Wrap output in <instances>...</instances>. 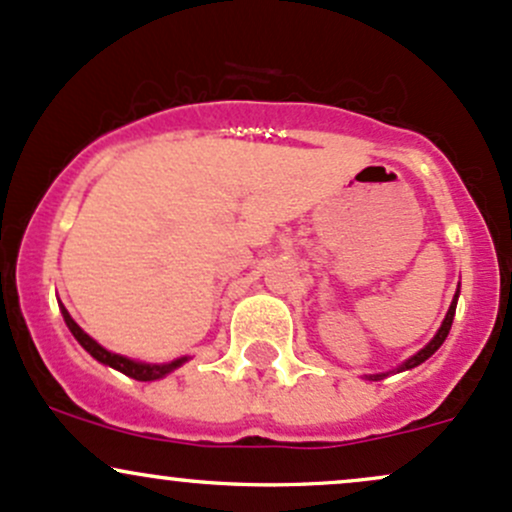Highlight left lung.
Returning <instances> with one entry per match:
<instances>
[{"label":"left lung","mask_w":512,"mask_h":512,"mask_svg":"<svg viewBox=\"0 0 512 512\" xmlns=\"http://www.w3.org/2000/svg\"><path fill=\"white\" fill-rule=\"evenodd\" d=\"M457 299H459V289H457V294H454V299H452V306H449L447 316H445V320H442V325H440V330H437V335H435V338H432V340L428 342V345L423 347V350H420V352H415V355H413L411 359H406V362H403L401 367H398V369H393V372H406V369H413V367H418V364H423L425 359L432 357V355H435L437 350H440V345H442V342L447 340V335H449V328H452L454 311H457ZM384 376H389V374H372V376H369V379L376 381V379H384Z\"/></svg>","instance_id":"obj_1"}]
</instances>
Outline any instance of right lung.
<instances>
[{
  "mask_svg": "<svg viewBox=\"0 0 512 512\" xmlns=\"http://www.w3.org/2000/svg\"><path fill=\"white\" fill-rule=\"evenodd\" d=\"M60 311H63V318H65L67 328H70V333L75 335V340L80 342V345L89 352V355L97 359V362L106 364V367H111V369H116V372L131 376V379H136V381L162 379V376H167L170 372H174V369H177L179 364L187 362V357H182V359H174V362H167V364H148V362H136V359H128V357H123V355H116V352L104 350V347H101L97 340L89 338V335L84 333L80 325H77L75 320H72V316H70V313H67L65 306H60Z\"/></svg>",
  "mask_w": 512,
  "mask_h": 512,
  "instance_id": "add662e5",
  "label": "right lung"
}]
</instances>
